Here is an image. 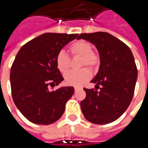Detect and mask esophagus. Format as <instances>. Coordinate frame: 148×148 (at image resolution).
Wrapping results in <instances>:
<instances>
[{
  "label": "esophagus",
  "mask_w": 148,
  "mask_h": 148,
  "mask_svg": "<svg viewBox=\"0 0 148 148\" xmlns=\"http://www.w3.org/2000/svg\"><path fill=\"white\" fill-rule=\"evenodd\" d=\"M79 89H81V88H78V87H76V88H75V91H78V90H79Z\"/></svg>",
  "instance_id": "34e87169"
}]
</instances>
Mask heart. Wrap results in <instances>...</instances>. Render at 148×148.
<instances>
[{
    "label": "heart",
    "instance_id": "heart-1",
    "mask_svg": "<svg viewBox=\"0 0 148 148\" xmlns=\"http://www.w3.org/2000/svg\"><path fill=\"white\" fill-rule=\"evenodd\" d=\"M69 50L73 56H82L81 65H88L94 68L99 64V57L96 53L92 52V47L91 44L85 40H77L69 46ZM56 64L60 72L64 73L69 69L70 60L69 56L64 51L57 54L56 58ZM92 76V73L88 69H84L79 72H69L64 76V80L68 85L80 86L88 81Z\"/></svg>",
    "mask_w": 148,
    "mask_h": 148
}]
</instances>
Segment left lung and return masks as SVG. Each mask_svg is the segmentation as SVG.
<instances>
[{
  "label": "left lung",
  "instance_id": "1",
  "mask_svg": "<svg viewBox=\"0 0 148 148\" xmlns=\"http://www.w3.org/2000/svg\"><path fill=\"white\" fill-rule=\"evenodd\" d=\"M96 46L99 55V68L91 80L100 91L84 88L86 98L80 103L87 120L106 124L122 116L132 102L137 68L131 49L119 39L108 32L83 33L78 36Z\"/></svg>",
  "mask_w": 148,
  "mask_h": 148
}]
</instances>
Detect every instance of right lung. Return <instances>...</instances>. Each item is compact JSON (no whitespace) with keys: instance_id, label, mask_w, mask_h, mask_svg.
<instances>
[{"instance_id":"1","label":"right lung","mask_w":148,"mask_h":148,"mask_svg":"<svg viewBox=\"0 0 148 148\" xmlns=\"http://www.w3.org/2000/svg\"><path fill=\"white\" fill-rule=\"evenodd\" d=\"M78 34L45 33L19 50L10 71L13 101L23 116L36 124L48 125L61 117L74 93L71 86L50 91L64 80L56 58Z\"/></svg>"}]
</instances>
